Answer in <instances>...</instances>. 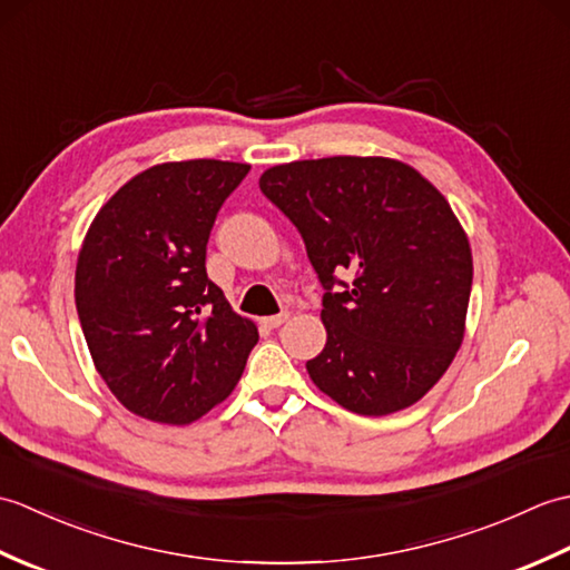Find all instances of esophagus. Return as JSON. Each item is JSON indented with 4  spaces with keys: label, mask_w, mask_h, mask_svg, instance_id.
Listing matches in <instances>:
<instances>
[{
    "label": "esophagus",
    "mask_w": 570,
    "mask_h": 570,
    "mask_svg": "<svg viewBox=\"0 0 570 570\" xmlns=\"http://www.w3.org/2000/svg\"><path fill=\"white\" fill-rule=\"evenodd\" d=\"M286 318H288V313L284 311V313H276V316H266V318H262V325L264 328H278V325L282 323H286Z\"/></svg>",
    "instance_id": "esophagus-1"
}]
</instances>
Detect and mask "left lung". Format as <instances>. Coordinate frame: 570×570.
<instances>
[{
    "label": "left lung",
    "mask_w": 570,
    "mask_h": 570,
    "mask_svg": "<svg viewBox=\"0 0 570 570\" xmlns=\"http://www.w3.org/2000/svg\"><path fill=\"white\" fill-rule=\"evenodd\" d=\"M259 188L296 225L325 288L313 384L362 416L416 404L465 333L472 254L451 205L384 156L272 166Z\"/></svg>",
    "instance_id": "left-lung-1"
}]
</instances>
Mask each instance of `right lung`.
I'll use <instances>...</instances> for the list:
<instances>
[{"label":"right lung","mask_w":570,"mask_h":570,"mask_svg":"<svg viewBox=\"0 0 570 570\" xmlns=\"http://www.w3.org/2000/svg\"><path fill=\"white\" fill-rule=\"evenodd\" d=\"M247 164L151 166L85 235L76 306L100 377L131 414L186 426L235 390L259 333L205 272L217 210Z\"/></svg>","instance_id":"add662e5"}]
</instances>
